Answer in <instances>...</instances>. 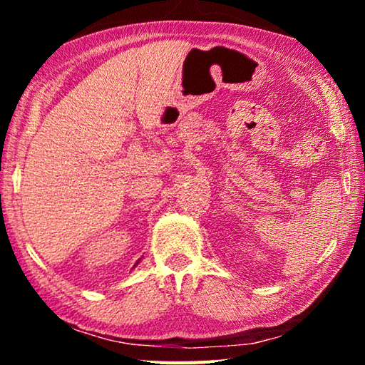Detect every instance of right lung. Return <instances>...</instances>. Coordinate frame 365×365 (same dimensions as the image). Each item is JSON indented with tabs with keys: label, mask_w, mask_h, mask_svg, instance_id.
<instances>
[{
	"label": "right lung",
	"mask_w": 365,
	"mask_h": 365,
	"mask_svg": "<svg viewBox=\"0 0 365 365\" xmlns=\"http://www.w3.org/2000/svg\"><path fill=\"white\" fill-rule=\"evenodd\" d=\"M140 261H141V259H138V261H137V262H135V265H133V267H132V269H135V267H137V265L140 264Z\"/></svg>",
	"instance_id": "add662e5"
}]
</instances>
